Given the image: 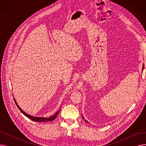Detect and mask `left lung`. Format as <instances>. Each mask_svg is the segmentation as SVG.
Listing matches in <instances>:
<instances>
[{
  "mask_svg": "<svg viewBox=\"0 0 146 146\" xmlns=\"http://www.w3.org/2000/svg\"><path fill=\"white\" fill-rule=\"evenodd\" d=\"M143 68H144V66H143ZM82 118H83V119H84V117H83V116H82ZM85 121H86V122H88L86 119H85Z\"/></svg>",
  "mask_w": 146,
  "mask_h": 146,
  "instance_id": "left-lung-1",
  "label": "left lung"
}]
</instances>
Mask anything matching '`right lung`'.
Masks as SVG:
<instances>
[{"label":"right lung","mask_w":146,"mask_h":146,"mask_svg":"<svg viewBox=\"0 0 146 146\" xmlns=\"http://www.w3.org/2000/svg\"><path fill=\"white\" fill-rule=\"evenodd\" d=\"M14 101H15V104H16V105H17L18 108L19 110H20V111H21L23 114L25 115L27 117H28V118L31 119L34 121H36V122H47V121H51L57 117V115H58V113H59V112H60V110H58L54 115H52V117H50V118H43V117H33V116H31V115H29L26 113L25 112L23 111L21 109L20 107L18 105V104H17L16 101L15 100V99H14Z\"/></svg>","instance_id":"right-lung-1"}]
</instances>
